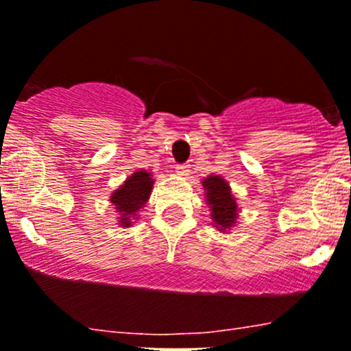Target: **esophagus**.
Masks as SVG:
<instances>
[{
  "label": "esophagus",
  "instance_id": "esophagus-1",
  "mask_svg": "<svg viewBox=\"0 0 351 351\" xmlns=\"http://www.w3.org/2000/svg\"><path fill=\"white\" fill-rule=\"evenodd\" d=\"M176 173H178L180 176H186L190 173V166L189 165H176Z\"/></svg>",
  "mask_w": 351,
  "mask_h": 351
}]
</instances>
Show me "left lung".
Listing matches in <instances>:
<instances>
[{"instance_id":"left-lung-1","label":"left lung","mask_w":351,"mask_h":351,"mask_svg":"<svg viewBox=\"0 0 351 351\" xmlns=\"http://www.w3.org/2000/svg\"><path fill=\"white\" fill-rule=\"evenodd\" d=\"M202 185L206 190L207 204L210 207V219L214 228L219 231H228L234 226L238 217V204L231 195L230 185L219 175L207 176L204 178Z\"/></svg>"}]
</instances>
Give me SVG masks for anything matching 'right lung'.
I'll return each mask as SVG.
<instances>
[{"instance_id": "obj_1", "label": "right lung", "mask_w": 351, "mask_h": 351, "mask_svg": "<svg viewBox=\"0 0 351 351\" xmlns=\"http://www.w3.org/2000/svg\"><path fill=\"white\" fill-rule=\"evenodd\" d=\"M152 185H154V180H152L151 173L141 169V171L132 173L125 180L123 185L114 190L110 200L117 213H120V217H118L120 226L128 228L132 226V221L137 219V213L151 197Z\"/></svg>"}]
</instances>
